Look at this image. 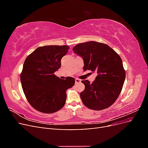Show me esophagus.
Returning <instances> with one entry per match:
<instances>
[{"mask_svg": "<svg viewBox=\"0 0 148 148\" xmlns=\"http://www.w3.org/2000/svg\"><path fill=\"white\" fill-rule=\"evenodd\" d=\"M81 83V79H78V78H76L75 79V83L76 84H78V83Z\"/></svg>", "mask_w": 148, "mask_h": 148, "instance_id": "obj_1", "label": "esophagus"}]
</instances>
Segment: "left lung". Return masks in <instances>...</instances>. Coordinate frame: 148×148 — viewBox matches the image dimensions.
<instances>
[{"mask_svg":"<svg viewBox=\"0 0 148 148\" xmlns=\"http://www.w3.org/2000/svg\"><path fill=\"white\" fill-rule=\"evenodd\" d=\"M73 51L84 60V71H96L92 83L83 80L84 90L80 93L83 104L88 108L101 110L112 105L122 91L125 70L118 53L106 44L95 41L79 43Z\"/></svg>","mask_w":148,"mask_h":148,"instance_id":"1","label":"left lung"}]
</instances>
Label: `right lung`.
I'll return each mask as SVG.
<instances>
[{
  "label": "right lung",
  "instance_id": "add662e5",
  "mask_svg": "<svg viewBox=\"0 0 148 148\" xmlns=\"http://www.w3.org/2000/svg\"><path fill=\"white\" fill-rule=\"evenodd\" d=\"M68 46H45L37 48L26 57L20 74L21 86L30 105L42 113L52 114L65 104L66 91L75 79H60L54 72L61 66V59Z\"/></svg>",
  "mask_w": 148,
  "mask_h": 148
}]
</instances>
